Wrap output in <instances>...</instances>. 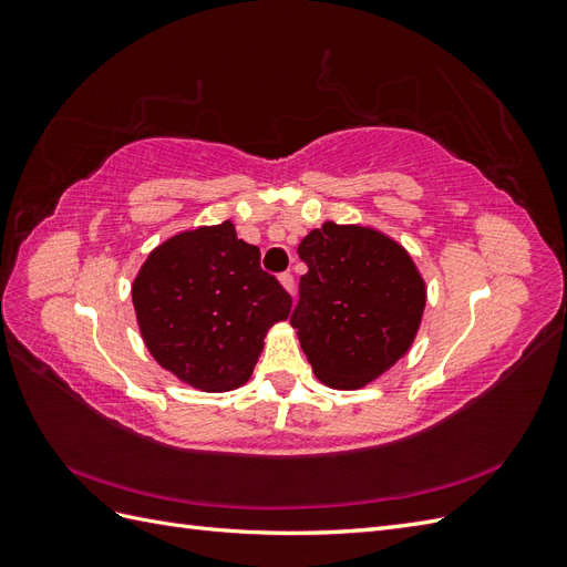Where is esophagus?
Returning a JSON list of instances; mask_svg holds the SVG:
<instances>
[{
	"mask_svg": "<svg viewBox=\"0 0 567 567\" xmlns=\"http://www.w3.org/2000/svg\"><path fill=\"white\" fill-rule=\"evenodd\" d=\"M279 281H281V286L288 290V293H293V274H290V271H284L281 274V277H279Z\"/></svg>",
	"mask_w": 567,
	"mask_h": 567,
	"instance_id": "esophagus-1",
	"label": "esophagus"
}]
</instances>
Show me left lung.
<instances>
[{
	"instance_id": "8db88e82",
	"label": "left lung",
	"mask_w": 567,
	"mask_h": 567,
	"mask_svg": "<svg viewBox=\"0 0 567 567\" xmlns=\"http://www.w3.org/2000/svg\"><path fill=\"white\" fill-rule=\"evenodd\" d=\"M307 274L290 326L317 379L357 390L409 352L425 310V281L394 238L323 221L298 246Z\"/></svg>"
}]
</instances>
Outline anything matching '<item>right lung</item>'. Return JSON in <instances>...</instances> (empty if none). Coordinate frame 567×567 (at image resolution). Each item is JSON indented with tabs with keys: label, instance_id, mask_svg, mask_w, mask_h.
Here are the masks:
<instances>
[{
	"label": "right lung",
	"instance_id": "add662e5",
	"mask_svg": "<svg viewBox=\"0 0 567 567\" xmlns=\"http://www.w3.org/2000/svg\"><path fill=\"white\" fill-rule=\"evenodd\" d=\"M132 302L151 357L203 392L244 385L267 331L293 305L231 219L153 248L134 277Z\"/></svg>",
	"mask_w": 567,
	"mask_h": 567
}]
</instances>
